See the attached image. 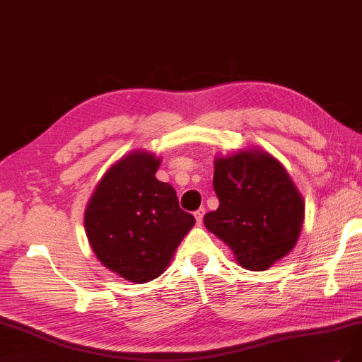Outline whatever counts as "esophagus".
Instances as JSON below:
<instances>
[{"mask_svg": "<svg viewBox=\"0 0 362 362\" xmlns=\"http://www.w3.org/2000/svg\"><path fill=\"white\" fill-rule=\"evenodd\" d=\"M204 213H206V209H204V207H199L198 210H195V211H194V216H195V219H197V223H198V225L203 222Z\"/></svg>", "mask_w": 362, "mask_h": 362, "instance_id": "1", "label": "esophagus"}]
</instances>
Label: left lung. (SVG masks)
<instances>
[{
    "label": "left lung",
    "mask_w": 362,
    "mask_h": 362,
    "mask_svg": "<svg viewBox=\"0 0 362 362\" xmlns=\"http://www.w3.org/2000/svg\"><path fill=\"white\" fill-rule=\"evenodd\" d=\"M213 188L219 207L204 216L206 228L231 247L238 264L262 272L296 246L304 204L286 170L261 151L215 160Z\"/></svg>",
    "instance_id": "8db88e82"
}]
</instances>
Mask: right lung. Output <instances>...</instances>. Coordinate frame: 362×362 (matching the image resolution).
I'll return each instance as SVG.
<instances>
[{
	"mask_svg": "<svg viewBox=\"0 0 362 362\" xmlns=\"http://www.w3.org/2000/svg\"><path fill=\"white\" fill-rule=\"evenodd\" d=\"M159 159L132 152L113 165L85 211V228L97 258L136 284L164 273L174 250L195 223L179 206L171 185L159 182Z\"/></svg>",
	"mask_w": 362,
	"mask_h": 362,
	"instance_id": "right-lung-1",
	"label": "right lung"
}]
</instances>
